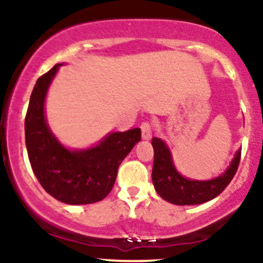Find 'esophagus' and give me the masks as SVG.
<instances>
[{"label":"esophagus","instance_id":"1","mask_svg":"<svg viewBox=\"0 0 263 263\" xmlns=\"http://www.w3.org/2000/svg\"><path fill=\"white\" fill-rule=\"evenodd\" d=\"M142 138L143 140H149L152 137V125L149 122H142L141 125Z\"/></svg>","mask_w":263,"mask_h":263}]
</instances>
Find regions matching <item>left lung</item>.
<instances>
[{"label":"left lung","mask_w":263,"mask_h":263,"mask_svg":"<svg viewBox=\"0 0 263 263\" xmlns=\"http://www.w3.org/2000/svg\"><path fill=\"white\" fill-rule=\"evenodd\" d=\"M152 146L155 151L153 185L159 197L176 205L203 204L218 197L230 184L240 164L241 149H238L230 167L221 176L211 180H193L178 173L172 161L170 149L161 138L153 137Z\"/></svg>","instance_id":"8db88e82"}]
</instances>
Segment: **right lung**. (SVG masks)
Returning a JSON list of instances; mask_svg holds the SVG:
<instances>
[{
  "label": "right lung",
  "mask_w": 263,
  "mask_h": 263,
  "mask_svg": "<svg viewBox=\"0 0 263 263\" xmlns=\"http://www.w3.org/2000/svg\"><path fill=\"white\" fill-rule=\"evenodd\" d=\"M60 65L42 75L33 87L25 120L27 152L48 194L65 204H92L112 190L119 165L140 142L141 129L112 132L86 149L65 148L50 132L44 116L45 95Z\"/></svg>",
  "instance_id": "obj_1"
}]
</instances>
